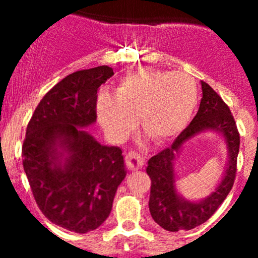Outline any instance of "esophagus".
<instances>
[{"mask_svg": "<svg viewBox=\"0 0 258 258\" xmlns=\"http://www.w3.org/2000/svg\"><path fill=\"white\" fill-rule=\"evenodd\" d=\"M125 160H126L127 166L131 168L132 170H138L142 169L143 165H145V160L140 154L137 152H127L126 156H125Z\"/></svg>", "mask_w": 258, "mask_h": 258, "instance_id": "34e87169", "label": "esophagus"}]
</instances>
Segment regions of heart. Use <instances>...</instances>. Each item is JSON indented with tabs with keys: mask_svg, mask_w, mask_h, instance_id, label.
<instances>
[{
	"mask_svg": "<svg viewBox=\"0 0 258 258\" xmlns=\"http://www.w3.org/2000/svg\"><path fill=\"white\" fill-rule=\"evenodd\" d=\"M198 104L195 80L183 72L141 68L120 81L115 95L102 92L97 99L98 121L112 140L122 141L136 125L163 145L190 122Z\"/></svg>",
	"mask_w": 258,
	"mask_h": 258,
	"instance_id": "b5f03b06",
	"label": "heart"
}]
</instances>
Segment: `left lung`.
Instances as JSON below:
<instances>
[{
    "label": "left lung",
    "mask_w": 258,
    "mask_h": 258,
    "mask_svg": "<svg viewBox=\"0 0 258 258\" xmlns=\"http://www.w3.org/2000/svg\"><path fill=\"white\" fill-rule=\"evenodd\" d=\"M203 97L199 111L186 129L165 149L149 160L147 174L151 178L149 208L159 226L168 231L191 230L212 217L231 190L236 173L240 137L230 108L220 95L207 83L202 81ZM213 131L223 138L228 157L223 177L209 196L200 201L186 200L176 187L174 164L184 145L203 133Z\"/></svg>",
    "instance_id": "8db88e82"
}]
</instances>
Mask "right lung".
Instances as JSON below:
<instances>
[{
    "instance_id": "right-lung-1",
    "label": "right lung",
    "mask_w": 258,
    "mask_h": 258,
    "mask_svg": "<svg viewBox=\"0 0 258 258\" xmlns=\"http://www.w3.org/2000/svg\"><path fill=\"white\" fill-rule=\"evenodd\" d=\"M112 75V68L99 66L59 81L38 103L23 143V166L38 208L79 234L107 220L126 175L121 149L101 145L86 131L97 121L98 88Z\"/></svg>"
}]
</instances>
